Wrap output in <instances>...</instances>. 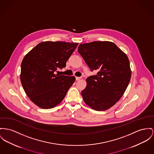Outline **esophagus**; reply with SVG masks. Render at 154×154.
<instances>
[{"label": "esophagus", "instance_id": "obj_1", "mask_svg": "<svg viewBox=\"0 0 154 154\" xmlns=\"http://www.w3.org/2000/svg\"><path fill=\"white\" fill-rule=\"evenodd\" d=\"M81 79H82L81 77H76V81H79V80H80Z\"/></svg>", "mask_w": 154, "mask_h": 154}]
</instances>
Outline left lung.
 <instances>
[{
  "label": "left lung",
  "mask_w": 154,
  "mask_h": 154,
  "mask_svg": "<svg viewBox=\"0 0 154 154\" xmlns=\"http://www.w3.org/2000/svg\"><path fill=\"white\" fill-rule=\"evenodd\" d=\"M78 52L91 70L97 75L86 79L81 92L85 103L94 110L105 111L122 97L131 79L127 55L110 41L81 44Z\"/></svg>",
  "instance_id": "8db88e82"
}]
</instances>
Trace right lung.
<instances>
[{
  "label": "right lung",
  "mask_w": 154,
  "mask_h": 154,
  "mask_svg": "<svg viewBox=\"0 0 154 154\" xmlns=\"http://www.w3.org/2000/svg\"><path fill=\"white\" fill-rule=\"evenodd\" d=\"M78 43L44 41L24 57L20 81L24 92L41 109H51L63 100L75 81L74 76L55 74L76 48Z\"/></svg>",
  "instance_id": "right-lung-1"
}]
</instances>
